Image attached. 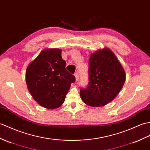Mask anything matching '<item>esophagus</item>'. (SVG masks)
Returning <instances> with one entry per match:
<instances>
[{"label":"esophagus","instance_id":"obj_1","mask_svg":"<svg viewBox=\"0 0 150 150\" xmlns=\"http://www.w3.org/2000/svg\"><path fill=\"white\" fill-rule=\"evenodd\" d=\"M74 75H75V76L76 81H79V74H78L77 72H76L75 74H74Z\"/></svg>","mask_w":150,"mask_h":150}]
</instances>
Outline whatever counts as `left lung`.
<instances>
[{
    "label": "left lung",
    "instance_id": "left-lung-1",
    "mask_svg": "<svg viewBox=\"0 0 150 150\" xmlns=\"http://www.w3.org/2000/svg\"><path fill=\"white\" fill-rule=\"evenodd\" d=\"M89 83L81 88L82 101L91 107L106 105L122 89L125 72L113 52L108 48L93 54L89 59Z\"/></svg>",
    "mask_w": 150,
    "mask_h": 150
}]
</instances>
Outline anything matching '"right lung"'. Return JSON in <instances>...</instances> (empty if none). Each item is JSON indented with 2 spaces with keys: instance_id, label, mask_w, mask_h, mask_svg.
Segmentation results:
<instances>
[{
  "instance_id": "obj_1",
  "label": "right lung",
  "mask_w": 150,
  "mask_h": 150,
  "mask_svg": "<svg viewBox=\"0 0 150 150\" xmlns=\"http://www.w3.org/2000/svg\"><path fill=\"white\" fill-rule=\"evenodd\" d=\"M61 50H44L28 66L25 72L27 88L35 101L49 109L60 107L75 82L74 75L65 68Z\"/></svg>"
}]
</instances>
